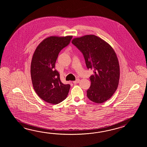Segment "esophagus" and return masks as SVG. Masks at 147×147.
<instances>
[{"label":"esophagus","instance_id":"esophagus-1","mask_svg":"<svg viewBox=\"0 0 147 147\" xmlns=\"http://www.w3.org/2000/svg\"><path fill=\"white\" fill-rule=\"evenodd\" d=\"M79 82V79H77L75 81H73V83L75 84H76L78 83Z\"/></svg>","mask_w":147,"mask_h":147}]
</instances>
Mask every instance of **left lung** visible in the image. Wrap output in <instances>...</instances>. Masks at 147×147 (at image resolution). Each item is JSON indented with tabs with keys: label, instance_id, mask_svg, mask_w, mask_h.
Wrapping results in <instances>:
<instances>
[{
	"label": "left lung",
	"instance_id": "obj_1",
	"mask_svg": "<svg viewBox=\"0 0 147 147\" xmlns=\"http://www.w3.org/2000/svg\"><path fill=\"white\" fill-rule=\"evenodd\" d=\"M72 44L84 55L88 69L94 70L89 77L88 98L97 103L109 99L117 89L120 77L119 62L113 48L92 34L75 38Z\"/></svg>",
	"mask_w": 147,
	"mask_h": 147
}]
</instances>
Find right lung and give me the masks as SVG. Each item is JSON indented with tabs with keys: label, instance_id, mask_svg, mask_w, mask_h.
I'll list each match as a JSON object with an SVG mask.
<instances>
[{
	"label": "right lung",
	"instance_id": "right-lung-1",
	"mask_svg": "<svg viewBox=\"0 0 147 147\" xmlns=\"http://www.w3.org/2000/svg\"><path fill=\"white\" fill-rule=\"evenodd\" d=\"M72 36H51L39 44L31 63V80L34 90L48 103L58 104L66 99L70 85L61 82L55 63L60 51L70 42Z\"/></svg>",
	"mask_w": 147,
	"mask_h": 147
}]
</instances>
